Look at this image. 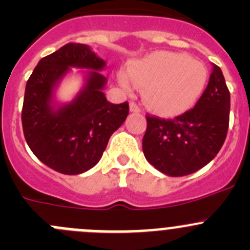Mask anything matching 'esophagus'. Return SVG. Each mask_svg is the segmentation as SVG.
<instances>
[{
  "label": "esophagus",
  "instance_id": "obj_1",
  "mask_svg": "<svg viewBox=\"0 0 250 250\" xmlns=\"http://www.w3.org/2000/svg\"><path fill=\"white\" fill-rule=\"evenodd\" d=\"M129 107H130V111H132V112H140V111H141L139 105H138L137 103H134V102H130Z\"/></svg>",
  "mask_w": 250,
  "mask_h": 250
}]
</instances>
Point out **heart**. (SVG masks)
<instances>
[{
  "mask_svg": "<svg viewBox=\"0 0 250 250\" xmlns=\"http://www.w3.org/2000/svg\"><path fill=\"white\" fill-rule=\"evenodd\" d=\"M120 82L127 90L133 84L145 88L148 106L162 115H178L188 110L202 94L207 70L202 62L184 54L161 52L129 66Z\"/></svg>",
  "mask_w": 250,
  "mask_h": 250,
  "instance_id": "b5f03b06",
  "label": "heart"
}]
</instances>
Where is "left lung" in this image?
Segmentation results:
<instances>
[{
  "mask_svg": "<svg viewBox=\"0 0 250 250\" xmlns=\"http://www.w3.org/2000/svg\"><path fill=\"white\" fill-rule=\"evenodd\" d=\"M146 121L143 151L156 169L184 176L208 165L220 151L230 121V92L220 67L213 64L195 107L174 118L147 113Z\"/></svg>",
  "mask_w": 250,
  "mask_h": 250,
  "instance_id": "8db88e82",
  "label": "left lung"
}]
</instances>
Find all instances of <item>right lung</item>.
Segmentation results:
<instances>
[{
    "mask_svg": "<svg viewBox=\"0 0 250 250\" xmlns=\"http://www.w3.org/2000/svg\"><path fill=\"white\" fill-rule=\"evenodd\" d=\"M70 66L85 67L90 74L85 89L72 103L51 110L54 84ZM105 62L82 43H67L42 58L26 82L21 110L22 132L30 150L55 172L76 175L94 167L110 137L129 112L128 102L112 104L102 92Z\"/></svg>",
    "mask_w": 250,
    "mask_h": 250,
    "instance_id": "add662e5",
    "label": "right lung"
}]
</instances>
